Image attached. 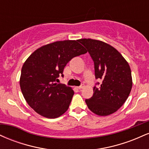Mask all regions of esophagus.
<instances>
[{
    "mask_svg": "<svg viewBox=\"0 0 149 149\" xmlns=\"http://www.w3.org/2000/svg\"><path fill=\"white\" fill-rule=\"evenodd\" d=\"M84 84H82L81 85H80V86H78V87H77V88L78 89V90H80V89H82V88H84Z\"/></svg>",
    "mask_w": 149,
    "mask_h": 149,
    "instance_id": "esophagus-1",
    "label": "esophagus"
}]
</instances>
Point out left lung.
Instances as JSON below:
<instances>
[{
	"instance_id": "8db88e82",
	"label": "left lung",
	"mask_w": 149,
	"mask_h": 149,
	"mask_svg": "<svg viewBox=\"0 0 149 149\" xmlns=\"http://www.w3.org/2000/svg\"><path fill=\"white\" fill-rule=\"evenodd\" d=\"M92 57L96 79L102 80L93 95L85 100L88 107L98 116L113 113L123 105L132 87L131 70L122 54L111 45L93 39H80ZM100 83H97L96 85Z\"/></svg>"
}]
</instances>
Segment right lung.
Wrapping results in <instances>:
<instances>
[{"label": "right lung", "mask_w": 149, "mask_h": 149, "mask_svg": "<svg viewBox=\"0 0 149 149\" xmlns=\"http://www.w3.org/2000/svg\"><path fill=\"white\" fill-rule=\"evenodd\" d=\"M77 40H63L42 46L24 63L19 84L29 105L47 118H56L69 109L74 92L57 83L66 64L88 51Z\"/></svg>", "instance_id": "1"}]
</instances>
